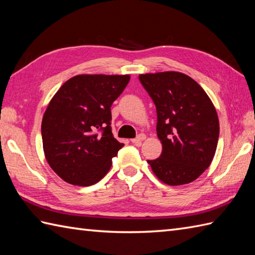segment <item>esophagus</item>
<instances>
[{
  "instance_id": "34e87169",
  "label": "esophagus",
  "mask_w": 255,
  "mask_h": 255,
  "mask_svg": "<svg viewBox=\"0 0 255 255\" xmlns=\"http://www.w3.org/2000/svg\"><path fill=\"white\" fill-rule=\"evenodd\" d=\"M144 139H145V134L140 133L137 138L131 139V142L134 143V144H140V143H141V141H143Z\"/></svg>"
}]
</instances>
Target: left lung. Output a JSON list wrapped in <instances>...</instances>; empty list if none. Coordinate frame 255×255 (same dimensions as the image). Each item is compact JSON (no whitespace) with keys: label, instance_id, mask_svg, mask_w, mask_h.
I'll list each match as a JSON object with an SVG mask.
<instances>
[{"label":"left lung","instance_id":"obj_1","mask_svg":"<svg viewBox=\"0 0 255 255\" xmlns=\"http://www.w3.org/2000/svg\"><path fill=\"white\" fill-rule=\"evenodd\" d=\"M156 107L161 156L148 160L154 175L167 185L196 180L210 165L217 149L219 119L213 102L188 75L165 71L140 74Z\"/></svg>","mask_w":255,"mask_h":255}]
</instances>
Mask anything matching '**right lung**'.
Wrapping results in <instances>:
<instances>
[{
    "label": "right lung",
    "instance_id": "right-lung-1",
    "mask_svg": "<svg viewBox=\"0 0 255 255\" xmlns=\"http://www.w3.org/2000/svg\"><path fill=\"white\" fill-rule=\"evenodd\" d=\"M129 80L128 74H79L50 100L41 122L42 147L64 182L90 186L110 171L124 147L113 137L111 106Z\"/></svg>",
    "mask_w": 255,
    "mask_h": 255
}]
</instances>
